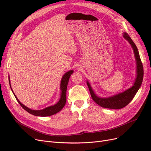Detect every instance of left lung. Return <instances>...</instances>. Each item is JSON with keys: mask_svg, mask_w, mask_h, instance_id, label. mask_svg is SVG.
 I'll list each match as a JSON object with an SVG mask.
<instances>
[{"mask_svg": "<svg viewBox=\"0 0 151 151\" xmlns=\"http://www.w3.org/2000/svg\"><path fill=\"white\" fill-rule=\"evenodd\" d=\"M123 37L129 42L133 50L137 64V78L131 88L122 92L114 95L113 96L106 98H102L97 96L93 91L89 81H87V84H88L92 99L97 104L103 108L116 109L122 108L127 105L134 98V96L140 88L142 80H143V66L142 64L137 47L127 34L124 32L123 34Z\"/></svg>", "mask_w": 151, "mask_h": 151, "instance_id": "left-lung-1", "label": "left lung"}]
</instances>
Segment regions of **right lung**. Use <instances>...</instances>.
<instances>
[{"label": "right lung", "instance_id": "obj_1", "mask_svg": "<svg viewBox=\"0 0 151 151\" xmlns=\"http://www.w3.org/2000/svg\"><path fill=\"white\" fill-rule=\"evenodd\" d=\"M73 73V70H71L68 71H67V73H65L64 75H63L62 80L60 81V98L59 100V101L56 104H55L54 105L48 106L47 108H45V109H41V110H34V109H31L29 108L28 107L26 106L25 105H24L22 104L19 101V100L18 99L17 96H15V94L14 93L12 87L10 84V77H9V80L10 83V88L14 94V96L18 101V102L19 104V105L22 107L23 109H24L26 111H27L29 113L36 116H41V117H46V116H50L54 115L55 114H56L57 113L59 112L63 108V106H65L66 104V101H67V96H66V93H67V85L68 83L69 78L71 76V75Z\"/></svg>", "mask_w": 151, "mask_h": 151}]
</instances>
